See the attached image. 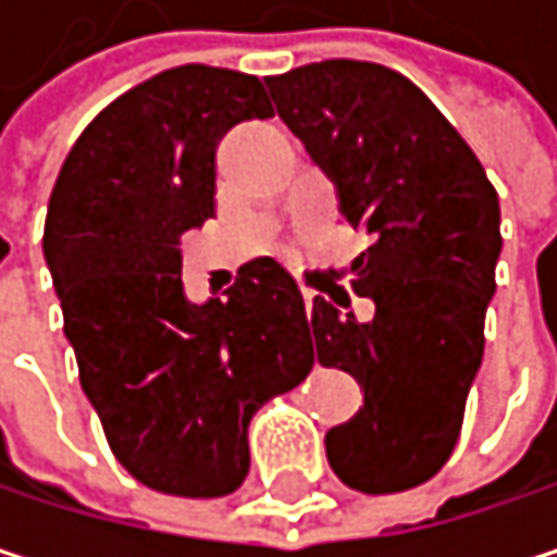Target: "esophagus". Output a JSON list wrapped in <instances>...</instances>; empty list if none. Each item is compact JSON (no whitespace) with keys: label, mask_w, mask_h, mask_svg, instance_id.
<instances>
[{"label":"esophagus","mask_w":557,"mask_h":557,"mask_svg":"<svg viewBox=\"0 0 557 557\" xmlns=\"http://www.w3.org/2000/svg\"><path fill=\"white\" fill-rule=\"evenodd\" d=\"M302 299H306V312H309V309H312V299H315V293H309V289H306V293H302Z\"/></svg>","instance_id":"34e87169"}]
</instances>
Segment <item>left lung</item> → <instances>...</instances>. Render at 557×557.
Segmentation results:
<instances>
[{"instance_id":"8db88e82","label":"left lung","mask_w":557,"mask_h":557,"mask_svg":"<svg viewBox=\"0 0 557 557\" xmlns=\"http://www.w3.org/2000/svg\"><path fill=\"white\" fill-rule=\"evenodd\" d=\"M283 125L374 245L351 289L315 296L312 355L358 381L364 406L325 432L342 484L396 494L425 484L455 451L484 358V315L500 261V199L451 122L406 76L364 60H322L264 79Z\"/></svg>"}]
</instances>
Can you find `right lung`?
I'll use <instances>...</instances> for the list:
<instances>
[{"instance_id":"1","label":"right lung","mask_w":557,"mask_h":557,"mask_svg":"<svg viewBox=\"0 0 557 557\" xmlns=\"http://www.w3.org/2000/svg\"><path fill=\"white\" fill-rule=\"evenodd\" d=\"M258 76L186 63L106 106L48 202L45 261L119 465L170 497H225L251 468L248 422L312 371L296 280L248 261L225 299L183 289L180 235L215 215V148L271 119Z\"/></svg>"}]
</instances>
